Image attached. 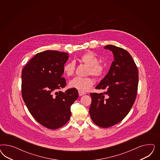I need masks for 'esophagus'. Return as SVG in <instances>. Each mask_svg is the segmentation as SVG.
<instances>
[{
	"instance_id": "obj_1",
	"label": "esophagus",
	"mask_w": 160,
	"mask_h": 160,
	"mask_svg": "<svg viewBox=\"0 0 160 160\" xmlns=\"http://www.w3.org/2000/svg\"><path fill=\"white\" fill-rule=\"evenodd\" d=\"M86 93L85 92H78V95L79 96H82L83 95H84Z\"/></svg>"
}]
</instances>
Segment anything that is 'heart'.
I'll list each match as a JSON object with an SVG mask.
<instances>
[{"instance_id": "1", "label": "heart", "mask_w": 160, "mask_h": 160, "mask_svg": "<svg viewBox=\"0 0 160 160\" xmlns=\"http://www.w3.org/2000/svg\"><path fill=\"white\" fill-rule=\"evenodd\" d=\"M80 61L84 64L88 69L87 74H91L94 78H98L105 73V67L103 64L98 63V58L92 52H88L82 54L80 58ZM75 70V63L69 62L63 66V73L67 77L72 76ZM94 84V80L91 78H75L68 82V87L78 90V92H86Z\"/></svg>"}]
</instances>
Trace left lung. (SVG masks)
<instances>
[{
  "mask_svg": "<svg viewBox=\"0 0 160 160\" xmlns=\"http://www.w3.org/2000/svg\"><path fill=\"white\" fill-rule=\"evenodd\" d=\"M104 48L112 51L114 60L96 87L104 92L90 93L92 102L89 113L97 126L108 128L122 121L130 111L137 96L138 70L126 50L110 44Z\"/></svg>",
  "mask_w": 160,
  "mask_h": 160,
  "instance_id": "left-lung-1",
  "label": "left lung"
}]
</instances>
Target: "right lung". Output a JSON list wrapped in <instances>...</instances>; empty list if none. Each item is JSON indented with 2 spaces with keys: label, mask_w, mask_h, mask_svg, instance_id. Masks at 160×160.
I'll use <instances>...</instances> for the list:
<instances>
[{
  "label": "right lung",
  "mask_w": 160,
  "mask_h": 160,
  "mask_svg": "<svg viewBox=\"0 0 160 160\" xmlns=\"http://www.w3.org/2000/svg\"><path fill=\"white\" fill-rule=\"evenodd\" d=\"M68 54L46 50L36 54L22 72V95L29 112L41 125L55 130L65 125L71 116L70 107L78 97V90L66 86L63 66Z\"/></svg>",
  "instance_id": "obj_1"
}]
</instances>
